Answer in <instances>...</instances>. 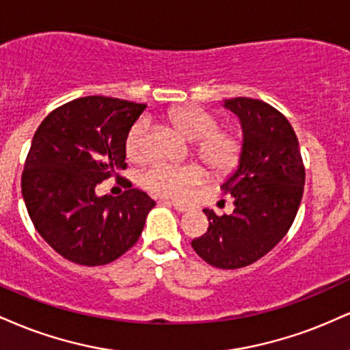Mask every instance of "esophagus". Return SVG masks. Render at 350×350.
Here are the masks:
<instances>
[{
  "instance_id": "1",
  "label": "esophagus",
  "mask_w": 350,
  "mask_h": 350,
  "mask_svg": "<svg viewBox=\"0 0 350 350\" xmlns=\"http://www.w3.org/2000/svg\"><path fill=\"white\" fill-rule=\"evenodd\" d=\"M163 204L170 205V207H174V208L178 210V212H180V213L189 212V210H191V207H189V205H186V204H179V202H172V200H166V199H164Z\"/></svg>"
}]
</instances>
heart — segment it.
I'll use <instances>...</instances> for the list:
<instances>
[{"mask_svg":"<svg viewBox=\"0 0 350 350\" xmlns=\"http://www.w3.org/2000/svg\"><path fill=\"white\" fill-rule=\"evenodd\" d=\"M171 124L184 137L193 142V153L213 174H230L238 166L243 153L241 133L234 129H218L220 119L208 109L187 104L171 109ZM145 119L135 122L125 138V151L130 159L145 157L146 142ZM205 180V171L199 164L154 163L140 176V183L150 192L167 199H187L193 187Z\"/></svg>","mask_w":350,"mask_h":350,"instance_id":"obj_1","label":"heart"}]
</instances>
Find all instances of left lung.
I'll return each mask as SVG.
<instances>
[{"label":"left lung","instance_id":"8db88e82","mask_svg":"<svg viewBox=\"0 0 350 350\" xmlns=\"http://www.w3.org/2000/svg\"><path fill=\"white\" fill-rule=\"evenodd\" d=\"M243 129L238 170L221 189L234 199L231 215L205 208L207 233L192 241L205 262L239 269L266 256L287 234L300 207L305 166L290 122L271 104L251 98L226 99Z\"/></svg>","mask_w":350,"mask_h":350}]
</instances>
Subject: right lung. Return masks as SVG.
I'll use <instances>...</instances> for the list:
<instances>
[{"instance_id": "add662e5", "label": "right lung", "mask_w": 350, "mask_h": 350, "mask_svg": "<svg viewBox=\"0 0 350 350\" xmlns=\"http://www.w3.org/2000/svg\"><path fill=\"white\" fill-rule=\"evenodd\" d=\"M145 104L88 96L57 107L33 133L21 189L29 217L58 254L79 266H104L140 238L154 200L138 189L96 196L125 170V138Z\"/></svg>"}]
</instances>
